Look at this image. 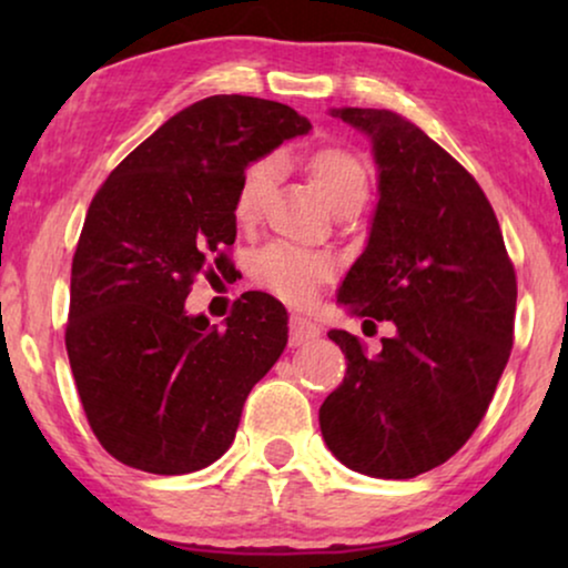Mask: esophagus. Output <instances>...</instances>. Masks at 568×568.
Masks as SVG:
<instances>
[{
  "instance_id": "34e87169",
  "label": "esophagus",
  "mask_w": 568,
  "mask_h": 568,
  "mask_svg": "<svg viewBox=\"0 0 568 568\" xmlns=\"http://www.w3.org/2000/svg\"><path fill=\"white\" fill-rule=\"evenodd\" d=\"M321 336V328H317V323L307 321V317L302 315H292L290 321V346H305L310 341H315Z\"/></svg>"
}]
</instances>
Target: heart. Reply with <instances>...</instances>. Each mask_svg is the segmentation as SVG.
<instances>
[{
    "label": "heart",
    "instance_id": "heart-1",
    "mask_svg": "<svg viewBox=\"0 0 568 568\" xmlns=\"http://www.w3.org/2000/svg\"><path fill=\"white\" fill-rule=\"evenodd\" d=\"M305 168L313 178L328 204L336 209H346L354 204H364L369 191L367 168L362 158L348 146L325 144L307 154ZM276 178L274 160L263 158L245 168L235 191V220L240 224H253L258 220L263 201H266L271 185ZM253 282L263 290L274 292L276 297L286 302H307L325 278L333 276V261L323 253L300 251L292 245H268L253 258L251 266Z\"/></svg>",
    "mask_w": 568,
    "mask_h": 568
}]
</instances>
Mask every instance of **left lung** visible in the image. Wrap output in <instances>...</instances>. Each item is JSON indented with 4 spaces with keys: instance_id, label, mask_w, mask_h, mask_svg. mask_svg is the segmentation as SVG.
I'll return each instance as SVG.
<instances>
[{
    "instance_id": "8db88e82",
    "label": "left lung",
    "mask_w": 568,
    "mask_h": 568,
    "mask_svg": "<svg viewBox=\"0 0 568 568\" xmlns=\"http://www.w3.org/2000/svg\"><path fill=\"white\" fill-rule=\"evenodd\" d=\"M331 115L369 136L379 193L338 302L395 333L375 356L352 333H328L346 377L323 400L321 432L346 468L414 478L449 460L494 398L515 333V266L476 178L416 123L377 108Z\"/></svg>"
}]
</instances>
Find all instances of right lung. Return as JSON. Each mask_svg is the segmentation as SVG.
I'll list each match as a JSON object with an SVG mask.
<instances>
[{
	"mask_svg": "<svg viewBox=\"0 0 568 568\" xmlns=\"http://www.w3.org/2000/svg\"><path fill=\"white\" fill-rule=\"evenodd\" d=\"M294 108L212 95L168 119L108 175L72 261L67 354L82 408L115 460L158 476L206 468L247 393L286 346V310L245 292L222 328L185 313L193 278L227 266L251 162L307 134Z\"/></svg>",
	"mask_w": 568,
	"mask_h": 568,
	"instance_id": "obj_1",
	"label": "right lung"
}]
</instances>
